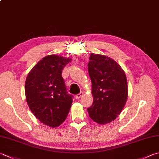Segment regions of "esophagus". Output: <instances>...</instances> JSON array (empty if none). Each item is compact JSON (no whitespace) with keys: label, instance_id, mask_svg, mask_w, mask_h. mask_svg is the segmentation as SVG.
<instances>
[{"label":"esophagus","instance_id":"obj_1","mask_svg":"<svg viewBox=\"0 0 159 159\" xmlns=\"http://www.w3.org/2000/svg\"><path fill=\"white\" fill-rule=\"evenodd\" d=\"M83 95V92H80V93H79V94H77V95L75 96V98L76 99H79L80 97H82Z\"/></svg>","mask_w":159,"mask_h":159}]
</instances>
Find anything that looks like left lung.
<instances>
[{"label": "left lung", "mask_w": 159, "mask_h": 159, "mask_svg": "<svg viewBox=\"0 0 159 159\" xmlns=\"http://www.w3.org/2000/svg\"><path fill=\"white\" fill-rule=\"evenodd\" d=\"M92 81L93 103L88 108L89 117L105 125L121 113L128 96L125 71L112 58L92 53L88 65Z\"/></svg>", "instance_id": "obj_1"}]
</instances>
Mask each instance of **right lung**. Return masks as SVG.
<instances>
[{"label": "right lung", "instance_id": "right-lung-1", "mask_svg": "<svg viewBox=\"0 0 159 159\" xmlns=\"http://www.w3.org/2000/svg\"><path fill=\"white\" fill-rule=\"evenodd\" d=\"M71 61L58 55H48L40 60L25 80L26 101L36 119L45 125L57 127L66 119L72 103L67 94L62 70Z\"/></svg>", "mask_w": 159, "mask_h": 159}]
</instances>
